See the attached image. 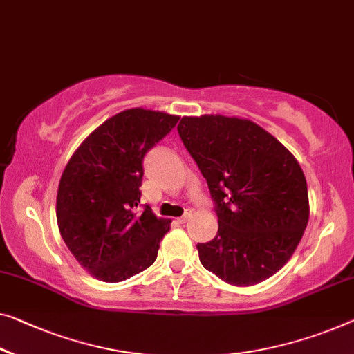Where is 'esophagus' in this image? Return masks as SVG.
Here are the masks:
<instances>
[{"label":"esophagus","mask_w":354,"mask_h":354,"mask_svg":"<svg viewBox=\"0 0 354 354\" xmlns=\"http://www.w3.org/2000/svg\"><path fill=\"white\" fill-rule=\"evenodd\" d=\"M189 216H192V214H189V212H185V215H183V216H180V218H178L177 221L180 223V225H183V223H187V221H188Z\"/></svg>","instance_id":"esophagus-1"}]
</instances>
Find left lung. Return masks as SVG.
<instances>
[{
  "label": "left lung",
  "instance_id": "left-lung-1",
  "mask_svg": "<svg viewBox=\"0 0 354 354\" xmlns=\"http://www.w3.org/2000/svg\"><path fill=\"white\" fill-rule=\"evenodd\" d=\"M177 129L216 204L218 232L196 245L201 264L230 285L261 283L290 261L307 227L301 166L247 118L183 117Z\"/></svg>",
  "mask_w": 354,
  "mask_h": 354
}]
</instances>
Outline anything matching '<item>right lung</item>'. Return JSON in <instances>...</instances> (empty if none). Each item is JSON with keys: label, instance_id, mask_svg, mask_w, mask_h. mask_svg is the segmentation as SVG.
Wrapping results in <instances>:
<instances>
[{"label": "right lung", "instance_id": "add662e5", "mask_svg": "<svg viewBox=\"0 0 354 354\" xmlns=\"http://www.w3.org/2000/svg\"><path fill=\"white\" fill-rule=\"evenodd\" d=\"M178 115L133 107L100 124L62 174L57 223L64 243L95 279L117 283L155 263L171 220L138 212L144 155Z\"/></svg>", "mask_w": 354, "mask_h": 354}]
</instances>
